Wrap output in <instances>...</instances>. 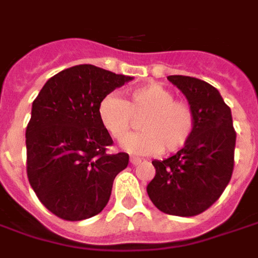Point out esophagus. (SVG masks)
<instances>
[{
  "label": "esophagus",
  "mask_w": 258,
  "mask_h": 258,
  "mask_svg": "<svg viewBox=\"0 0 258 258\" xmlns=\"http://www.w3.org/2000/svg\"><path fill=\"white\" fill-rule=\"evenodd\" d=\"M131 163L136 166V165H140V163H142V159H140V158H136V157H131Z\"/></svg>",
  "instance_id": "1"
}]
</instances>
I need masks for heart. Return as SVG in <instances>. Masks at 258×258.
I'll list each match as a JSON object with an SVG mask.
<instances>
[{"mask_svg": "<svg viewBox=\"0 0 258 258\" xmlns=\"http://www.w3.org/2000/svg\"><path fill=\"white\" fill-rule=\"evenodd\" d=\"M142 116L139 127L143 132L123 143L127 152L152 155L162 150L163 154H173L185 147L192 136V107L187 101L176 100L172 90L161 84L137 86L127 92L125 100L107 95L97 107L101 126L116 142L125 140L135 119Z\"/></svg>", "mask_w": 258, "mask_h": 258, "instance_id": "1", "label": "heart"}]
</instances>
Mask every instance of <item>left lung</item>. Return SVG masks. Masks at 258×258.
I'll return each instance as SVG.
<instances>
[{"label": "left lung", "instance_id": "left-lung-1", "mask_svg": "<svg viewBox=\"0 0 258 258\" xmlns=\"http://www.w3.org/2000/svg\"><path fill=\"white\" fill-rule=\"evenodd\" d=\"M168 80L187 97L195 126L187 146L177 154L152 161L155 177L147 192L163 213L191 217L210 208L228 185L236 132L231 108L214 86L185 75H169Z\"/></svg>", "mask_w": 258, "mask_h": 258}]
</instances>
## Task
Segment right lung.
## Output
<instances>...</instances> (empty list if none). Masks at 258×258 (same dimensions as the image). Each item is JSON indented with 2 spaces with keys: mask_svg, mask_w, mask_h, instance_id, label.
Masks as SVG:
<instances>
[{
  "mask_svg": "<svg viewBox=\"0 0 258 258\" xmlns=\"http://www.w3.org/2000/svg\"><path fill=\"white\" fill-rule=\"evenodd\" d=\"M131 80L96 66H74L48 80L33 101L27 177L41 204L60 219L80 221L100 213L114 178L127 166V154L107 152L112 139L97 107Z\"/></svg>",
  "mask_w": 258,
  "mask_h": 258,
  "instance_id": "right-lung-1",
  "label": "right lung"
}]
</instances>
